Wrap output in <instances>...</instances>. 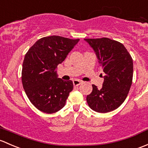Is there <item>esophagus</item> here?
<instances>
[{"label":"esophagus","instance_id":"obj_1","mask_svg":"<svg viewBox=\"0 0 148 148\" xmlns=\"http://www.w3.org/2000/svg\"><path fill=\"white\" fill-rule=\"evenodd\" d=\"M82 82L80 81L79 80H74L73 81V83L74 86H78L79 85L81 84Z\"/></svg>","mask_w":148,"mask_h":148}]
</instances>
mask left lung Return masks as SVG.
Segmentation results:
<instances>
[{
  "instance_id": "1",
  "label": "left lung",
  "mask_w": 148,
  "mask_h": 148,
  "mask_svg": "<svg viewBox=\"0 0 148 148\" xmlns=\"http://www.w3.org/2000/svg\"><path fill=\"white\" fill-rule=\"evenodd\" d=\"M93 49L106 75L101 89L92 85L87 95L89 107L101 113L117 109L127 96L132 85L133 62L130 55L120 42L108 38L84 39Z\"/></svg>"
}]
</instances>
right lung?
Segmentation results:
<instances>
[{
  "label": "right lung",
  "mask_w": 148,
  "mask_h": 148,
  "mask_svg": "<svg viewBox=\"0 0 148 148\" xmlns=\"http://www.w3.org/2000/svg\"><path fill=\"white\" fill-rule=\"evenodd\" d=\"M79 40L57 36L44 37L25 54L23 86L30 101L39 110L53 113L65 106L73 84L71 80L59 78L56 69Z\"/></svg>",
  "instance_id": "right-lung-1"
}]
</instances>
